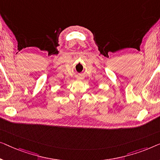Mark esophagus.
Instances as JSON below:
<instances>
[{"mask_svg": "<svg viewBox=\"0 0 160 160\" xmlns=\"http://www.w3.org/2000/svg\"><path fill=\"white\" fill-rule=\"evenodd\" d=\"M78 79H79V80H80V78H78Z\"/></svg>", "mask_w": 160, "mask_h": 160, "instance_id": "34e87169", "label": "esophagus"}]
</instances>
